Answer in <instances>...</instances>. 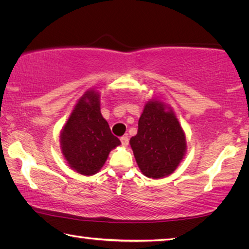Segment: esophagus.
<instances>
[{"mask_svg": "<svg viewBox=\"0 0 249 249\" xmlns=\"http://www.w3.org/2000/svg\"><path fill=\"white\" fill-rule=\"evenodd\" d=\"M121 142H122V146L123 147H126L128 145V138L127 136H122L121 137Z\"/></svg>", "mask_w": 249, "mask_h": 249, "instance_id": "esophagus-1", "label": "esophagus"}]
</instances>
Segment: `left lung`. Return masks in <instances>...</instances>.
I'll return each mask as SVG.
<instances>
[{"mask_svg": "<svg viewBox=\"0 0 249 249\" xmlns=\"http://www.w3.org/2000/svg\"><path fill=\"white\" fill-rule=\"evenodd\" d=\"M130 147L142 174L153 179L174 172L187 153V140L174 109L157 98L147 101Z\"/></svg>", "mask_w": 249, "mask_h": 249, "instance_id": "8db88e82", "label": "left lung"}]
</instances>
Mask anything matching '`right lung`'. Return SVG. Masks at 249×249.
I'll use <instances>...</instances> for the list:
<instances>
[{"instance_id": "add662e5", "label": "right lung", "mask_w": 249, "mask_h": 249, "mask_svg": "<svg viewBox=\"0 0 249 249\" xmlns=\"http://www.w3.org/2000/svg\"><path fill=\"white\" fill-rule=\"evenodd\" d=\"M100 93L89 89L78 100L60 132V149L68 166L83 176L101 170L109 151L121 145L101 114Z\"/></svg>"}]
</instances>
